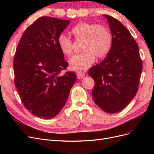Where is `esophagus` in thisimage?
Returning <instances> with one entry per match:
<instances>
[{"instance_id": "1", "label": "esophagus", "mask_w": 154, "mask_h": 154, "mask_svg": "<svg viewBox=\"0 0 154 154\" xmlns=\"http://www.w3.org/2000/svg\"><path fill=\"white\" fill-rule=\"evenodd\" d=\"M76 74H77V78L78 79H81L85 76V72H83L82 71H78L77 72Z\"/></svg>"}]
</instances>
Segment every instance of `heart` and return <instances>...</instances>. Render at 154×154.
<instances>
[{
	"instance_id": "b5f03b06",
	"label": "heart",
	"mask_w": 154,
	"mask_h": 154,
	"mask_svg": "<svg viewBox=\"0 0 154 154\" xmlns=\"http://www.w3.org/2000/svg\"><path fill=\"white\" fill-rule=\"evenodd\" d=\"M76 40L83 39L80 54L73 57L69 61L70 67L74 71H85L94 63L96 55L101 58L109 53L112 45V35L108 27L103 24L80 22L71 29ZM58 44L62 53L71 57L73 53L72 40L63 33L58 37Z\"/></svg>"
}]
</instances>
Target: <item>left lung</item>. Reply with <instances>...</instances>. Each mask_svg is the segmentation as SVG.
Instances as JSON below:
<instances>
[{
  "label": "left lung",
  "mask_w": 154,
  "mask_h": 154,
  "mask_svg": "<svg viewBox=\"0 0 154 154\" xmlns=\"http://www.w3.org/2000/svg\"><path fill=\"white\" fill-rule=\"evenodd\" d=\"M109 24L112 45L106 58L92 67L88 74L95 85L92 94L95 103L107 113H116L136 96L143 69L137 44L118 20L103 15Z\"/></svg>",
  "instance_id": "obj_1"
}]
</instances>
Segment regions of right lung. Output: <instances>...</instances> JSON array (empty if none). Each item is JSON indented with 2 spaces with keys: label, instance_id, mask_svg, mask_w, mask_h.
Wrapping results in <instances>:
<instances>
[{
  "label": "right lung",
  "instance_id": "obj_1",
  "mask_svg": "<svg viewBox=\"0 0 154 154\" xmlns=\"http://www.w3.org/2000/svg\"><path fill=\"white\" fill-rule=\"evenodd\" d=\"M69 20L41 17L24 32L14 56L15 84L23 105L32 114L51 119L66 103L76 80L67 72L68 62L58 44V37Z\"/></svg>",
  "mask_w": 154,
  "mask_h": 154
}]
</instances>
